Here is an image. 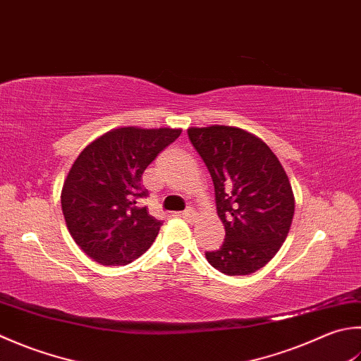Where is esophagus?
Returning a JSON list of instances; mask_svg holds the SVG:
<instances>
[{
    "label": "esophagus",
    "mask_w": 361,
    "mask_h": 361,
    "mask_svg": "<svg viewBox=\"0 0 361 361\" xmlns=\"http://www.w3.org/2000/svg\"><path fill=\"white\" fill-rule=\"evenodd\" d=\"M183 219H185V221H188V222H194V219H195V213H194V209H190V208H188L186 211H183V213L180 214Z\"/></svg>",
    "instance_id": "1"
}]
</instances>
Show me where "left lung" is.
Here are the masks:
<instances>
[{
	"label": "left lung",
	"instance_id": "obj_1",
	"mask_svg": "<svg viewBox=\"0 0 361 361\" xmlns=\"http://www.w3.org/2000/svg\"><path fill=\"white\" fill-rule=\"evenodd\" d=\"M188 136L214 183L225 241L207 259L227 275L264 267L283 245L294 217V192L279 158L255 134L238 126H190Z\"/></svg>",
	"mask_w": 361,
	"mask_h": 361
}]
</instances>
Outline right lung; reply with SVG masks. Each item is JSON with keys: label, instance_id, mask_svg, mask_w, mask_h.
I'll use <instances>...</instances> for the list:
<instances>
[{"label": "right lung", "instance_id": "add662e5", "mask_svg": "<svg viewBox=\"0 0 361 361\" xmlns=\"http://www.w3.org/2000/svg\"><path fill=\"white\" fill-rule=\"evenodd\" d=\"M181 128L117 126L78 154L61 190L68 233L98 264L123 266L145 253L161 228L137 200L142 173Z\"/></svg>", "mask_w": 361, "mask_h": 361}]
</instances>
